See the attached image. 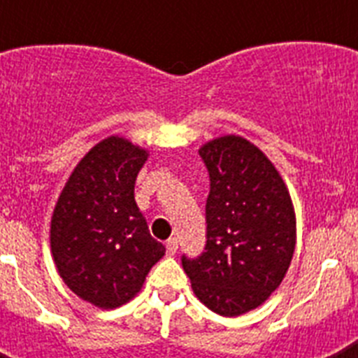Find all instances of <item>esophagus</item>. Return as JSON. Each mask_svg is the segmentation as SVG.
<instances>
[{
  "label": "esophagus",
  "instance_id": "obj_1",
  "mask_svg": "<svg viewBox=\"0 0 358 358\" xmlns=\"http://www.w3.org/2000/svg\"><path fill=\"white\" fill-rule=\"evenodd\" d=\"M177 248H179V242H177V238L166 240V252H169V255H176Z\"/></svg>",
  "mask_w": 358,
  "mask_h": 358
}]
</instances>
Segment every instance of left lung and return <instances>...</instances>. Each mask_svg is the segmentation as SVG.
I'll use <instances>...</instances> for the list:
<instances>
[{"instance_id":"left-lung-1","label":"left lung","mask_w":358,"mask_h":358,"mask_svg":"<svg viewBox=\"0 0 358 358\" xmlns=\"http://www.w3.org/2000/svg\"><path fill=\"white\" fill-rule=\"evenodd\" d=\"M210 176L206 245L181 256L192 289L226 317L260 306L289 271L296 217L289 189L260 148L224 136L199 150Z\"/></svg>"}]
</instances>
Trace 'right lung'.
<instances>
[{
	"label": "right lung",
	"instance_id": "obj_1",
	"mask_svg": "<svg viewBox=\"0 0 358 358\" xmlns=\"http://www.w3.org/2000/svg\"><path fill=\"white\" fill-rule=\"evenodd\" d=\"M147 156L118 136L100 141L73 170L53 211L57 271L78 297L100 308L132 299L164 255L134 201Z\"/></svg>",
	"mask_w": 358,
	"mask_h": 358
}]
</instances>
